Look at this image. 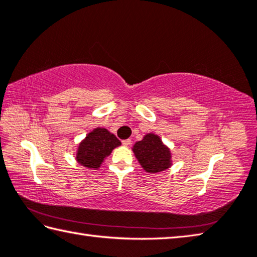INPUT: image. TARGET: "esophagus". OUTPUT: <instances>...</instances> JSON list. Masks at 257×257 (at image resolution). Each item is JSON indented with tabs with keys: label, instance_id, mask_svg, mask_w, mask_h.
Segmentation results:
<instances>
[{
	"label": "esophagus",
	"instance_id": "1",
	"mask_svg": "<svg viewBox=\"0 0 257 257\" xmlns=\"http://www.w3.org/2000/svg\"><path fill=\"white\" fill-rule=\"evenodd\" d=\"M132 144V140L130 139H125V140H122V145L124 146V147H128V146Z\"/></svg>",
	"mask_w": 257,
	"mask_h": 257
}]
</instances>
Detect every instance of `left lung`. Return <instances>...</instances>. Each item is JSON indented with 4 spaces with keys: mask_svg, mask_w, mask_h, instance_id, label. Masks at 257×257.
Wrapping results in <instances>:
<instances>
[{
    "mask_svg": "<svg viewBox=\"0 0 257 257\" xmlns=\"http://www.w3.org/2000/svg\"><path fill=\"white\" fill-rule=\"evenodd\" d=\"M133 152L147 173H160L172 166V152L156 134L145 135L143 140L134 145Z\"/></svg>",
    "mask_w": 257,
    "mask_h": 257,
    "instance_id": "left-lung-1",
    "label": "left lung"
}]
</instances>
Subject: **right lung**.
Here are the masks:
<instances>
[{"instance_id":"add662e5","label":"right lung","mask_w":257,"mask_h":257,"mask_svg":"<svg viewBox=\"0 0 257 257\" xmlns=\"http://www.w3.org/2000/svg\"><path fill=\"white\" fill-rule=\"evenodd\" d=\"M120 145V140L108 129L97 127L79 144L75 160L85 168L98 169L112 150Z\"/></svg>"}]
</instances>
